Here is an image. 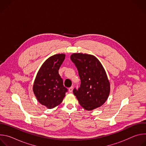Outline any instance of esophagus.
I'll return each instance as SVG.
<instances>
[{"mask_svg":"<svg viewBox=\"0 0 146 146\" xmlns=\"http://www.w3.org/2000/svg\"><path fill=\"white\" fill-rule=\"evenodd\" d=\"M73 87H70L69 88V92H72V91H73Z\"/></svg>","mask_w":146,"mask_h":146,"instance_id":"esophagus-1","label":"esophagus"}]
</instances>
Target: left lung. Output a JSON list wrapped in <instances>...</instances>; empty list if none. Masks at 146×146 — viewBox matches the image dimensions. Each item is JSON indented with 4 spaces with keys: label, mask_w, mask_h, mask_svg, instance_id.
Returning a JSON list of instances; mask_svg holds the SVG:
<instances>
[{
    "label": "left lung",
    "mask_w": 146,
    "mask_h": 146,
    "mask_svg": "<svg viewBox=\"0 0 146 146\" xmlns=\"http://www.w3.org/2000/svg\"><path fill=\"white\" fill-rule=\"evenodd\" d=\"M70 59L77 68L81 80L80 87L73 94L84 109L91 111L102 106L107 100L110 84L106 71L95 56L73 53Z\"/></svg>",
    "instance_id": "1"
}]
</instances>
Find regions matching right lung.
<instances>
[{"label": "right lung", "instance_id": "right-lung-1", "mask_svg": "<svg viewBox=\"0 0 146 146\" xmlns=\"http://www.w3.org/2000/svg\"><path fill=\"white\" fill-rule=\"evenodd\" d=\"M65 58L64 54L50 56L41 65L35 78L33 93L38 102L48 109L60 105L68 91L58 73Z\"/></svg>", "mask_w": 146, "mask_h": 146}]
</instances>
